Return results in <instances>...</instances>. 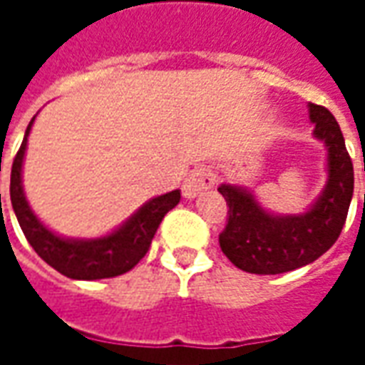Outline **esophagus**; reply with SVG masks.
Instances as JSON below:
<instances>
[{"instance_id":"1","label":"esophagus","mask_w":365,"mask_h":365,"mask_svg":"<svg viewBox=\"0 0 365 365\" xmlns=\"http://www.w3.org/2000/svg\"><path fill=\"white\" fill-rule=\"evenodd\" d=\"M215 185V174L209 168H195L183 182V195L185 197H197L199 193L211 190Z\"/></svg>"}]
</instances>
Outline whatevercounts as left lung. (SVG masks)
<instances>
[{"label": "left lung", "mask_w": 365, "mask_h": 365, "mask_svg": "<svg viewBox=\"0 0 365 365\" xmlns=\"http://www.w3.org/2000/svg\"><path fill=\"white\" fill-rule=\"evenodd\" d=\"M314 136L329 150V182L307 213L275 215L264 211L242 187H219L227 207V225L219 235L222 254L248 274L274 275L311 264L334 245L342 232L354 193L352 158L334 115L309 103Z\"/></svg>", "instance_id": "8db88e82"}]
</instances>
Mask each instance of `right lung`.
Instances as JSON below:
<instances>
[{
	"instance_id": "obj_1",
	"label": "right lung",
	"mask_w": 365,
	"mask_h": 365,
	"mask_svg": "<svg viewBox=\"0 0 365 365\" xmlns=\"http://www.w3.org/2000/svg\"><path fill=\"white\" fill-rule=\"evenodd\" d=\"M33 120L29 123L19 152L13 160L11 187H9L13 211L17 215V221L29 245L35 248V252L48 266L72 279H103V277L127 274L148 252L152 238L156 235L164 215L180 203L182 197L180 191H170L166 195L150 199L120 229L103 238L68 240L58 237L36 219L21 185V166L27 150V136L33 127Z\"/></svg>"
}]
</instances>
